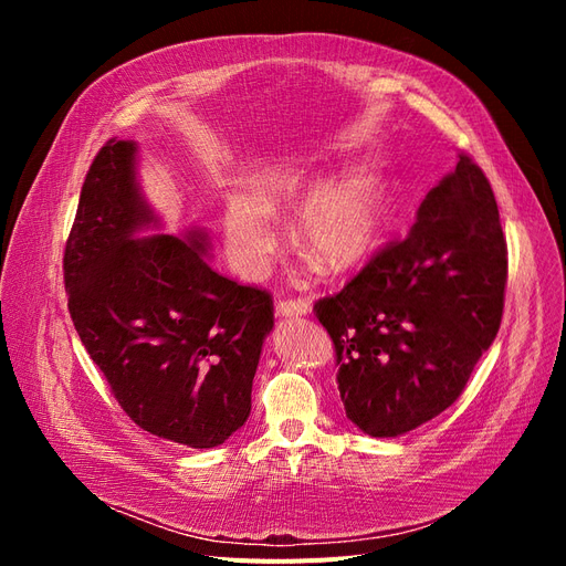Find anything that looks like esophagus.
I'll list each match as a JSON object with an SVG mask.
<instances>
[{
  "label": "esophagus",
  "mask_w": 566,
  "mask_h": 566,
  "mask_svg": "<svg viewBox=\"0 0 566 566\" xmlns=\"http://www.w3.org/2000/svg\"><path fill=\"white\" fill-rule=\"evenodd\" d=\"M310 302L306 300H279L276 302V314L279 316H304L310 314Z\"/></svg>",
  "instance_id": "esophagus-1"
}]
</instances>
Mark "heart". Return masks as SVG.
Returning a JSON list of instances; mask_svg holds the SVG:
<instances>
[{
  "mask_svg": "<svg viewBox=\"0 0 566 566\" xmlns=\"http://www.w3.org/2000/svg\"><path fill=\"white\" fill-rule=\"evenodd\" d=\"M310 186L312 181L300 172H266L254 177L252 193L235 191L227 198V252L243 276H260L279 243V219L273 212L297 202ZM382 224L380 181L368 172H349L321 181L304 197L293 221V238L328 271H347L378 245Z\"/></svg>",
  "mask_w": 566,
  "mask_h": 566,
  "instance_id": "heart-1",
  "label": "heart"
}]
</instances>
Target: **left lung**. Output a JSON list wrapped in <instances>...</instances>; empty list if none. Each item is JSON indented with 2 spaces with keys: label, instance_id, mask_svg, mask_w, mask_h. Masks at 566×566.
<instances>
[{
  "label": "left lung",
  "instance_id": "obj_1",
  "mask_svg": "<svg viewBox=\"0 0 566 566\" xmlns=\"http://www.w3.org/2000/svg\"><path fill=\"white\" fill-rule=\"evenodd\" d=\"M505 283L499 205L482 167L460 153L403 241L314 304L358 430L399 437L447 410L501 328Z\"/></svg>",
  "mask_w": 566,
  "mask_h": 566
}]
</instances>
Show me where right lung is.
<instances>
[{"label":"right lung","instance_id":"add662e5","mask_svg":"<svg viewBox=\"0 0 566 566\" xmlns=\"http://www.w3.org/2000/svg\"><path fill=\"white\" fill-rule=\"evenodd\" d=\"M158 227L136 144L111 139L82 184L63 254L67 312L117 403L142 430L212 449L241 430L273 328L266 290L217 273L208 235Z\"/></svg>","mask_w":566,"mask_h":566}]
</instances>
